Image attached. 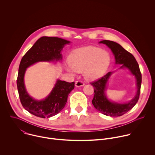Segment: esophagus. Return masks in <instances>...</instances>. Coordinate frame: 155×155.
Segmentation results:
<instances>
[{
    "mask_svg": "<svg viewBox=\"0 0 155 155\" xmlns=\"http://www.w3.org/2000/svg\"><path fill=\"white\" fill-rule=\"evenodd\" d=\"M84 85V83L82 81L78 80V81H75V86L76 87H81Z\"/></svg>",
    "mask_w": 155,
    "mask_h": 155,
    "instance_id": "obj_1",
    "label": "esophagus"
}]
</instances>
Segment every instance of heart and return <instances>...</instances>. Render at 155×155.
I'll list each match as a JSON object with an SVG mask.
<instances>
[{"label": "heart", "mask_w": 155, "mask_h": 155, "mask_svg": "<svg viewBox=\"0 0 155 155\" xmlns=\"http://www.w3.org/2000/svg\"><path fill=\"white\" fill-rule=\"evenodd\" d=\"M69 60L66 68L69 72L83 71L86 79L94 80L105 74L111 62V56L108 51L100 48L87 47L74 51Z\"/></svg>", "instance_id": "heart-1"}]
</instances>
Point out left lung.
Instances as JSON below:
<instances>
[{
	"instance_id": "1",
	"label": "left lung",
	"mask_w": 155,
	"mask_h": 155,
	"mask_svg": "<svg viewBox=\"0 0 155 155\" xmlns=\"http://www.w3.org/2000/svg\"><path fill=\"white\" fill-rule=\"evenodd\" d=\"M100 43L105 44L113 52L116 64H121L120 69L127 68L135 76L137 82V93L134 97L128 103L118 104L110 101L106 97L105 91L106 84L112 72H109L97 80L90 83L94 87V97L92 104L95 108L102 114L112 117H120L127 113L137 102L142 83V74L139 65L134 56L124 49L120 44L110 40H102Z\"/></svg>"
}]
</instances>
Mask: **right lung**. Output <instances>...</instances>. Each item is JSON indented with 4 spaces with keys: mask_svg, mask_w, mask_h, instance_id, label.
<instances>
[{
    "mask_svg": "<svg viewBox=\"0 0 155 155\" xmlns=\"http://www.w3.org/2000/svg\"><path fill=\"white\" fill-rule=\"evenodd\" d=\"M70 41L55 37H42L24 55L19 66L17 87L23 107L30 114L40 118H50L57 115L64 108L68 95L75 87V83L58 80L53 90L43 100L37 101L26 91L24 76L26 69L40 61H53L62 59L61 51Z\"/></svg>",
    "mask_w": 155,
    "mask_h": 155,
    "instance_id": "right-lung-1",
    "label": "right lung"
}]
</instances>
